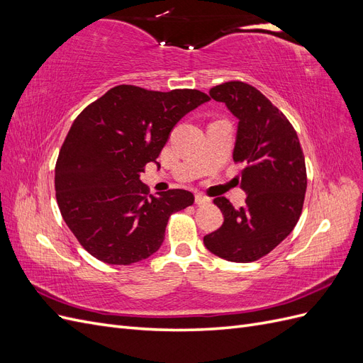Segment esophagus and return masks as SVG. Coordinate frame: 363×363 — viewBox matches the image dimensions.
Segmentation results:
<instances>
[{
    "instance_id": "esophagus-1",
    "label": "esophagus",
    "mask_w": 363,
    "mask_h": 363,
    "mask_svg": "<svg viewBox=\"0 0 363 363\" xmlns=\"http://www.w3.org/2000/svg\"><path fill=\"white\" fill-rule=\"evenodd\" d=\"M195 203L199 204V206H206V204L211 203V200H208L207 196H204L203 194H196L195 195Z\"/></svg>"
}]
</instances>
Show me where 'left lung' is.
Instances as JSON below:
<instances>
[{"label": "left lung", "mask_w": 363, "mask_h": 363, "mask_svg": "<svg viewBox=\"0 0 363 363\" xmlns=\"http://www.w3.org/2000/svg\"><path fill=\"white\" fill-rule=\"evenodd\" d=\"M208 95L239 119L233 160L245 164L240 188L247 199L238 211L225 196L213 200L224 223L204 236V245L228 262H255L298 223L307 188L304 155L288 118L256 87L227 82Z\"/></svg>", "instance_id": "left-lung-1"}]
</instances>
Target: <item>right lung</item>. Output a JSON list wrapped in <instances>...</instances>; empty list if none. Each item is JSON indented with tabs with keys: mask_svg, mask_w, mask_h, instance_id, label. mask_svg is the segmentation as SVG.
<instances>
[{
	"mask_svg": "<svg viewBox=\"0 0 363 363\" xmlns=\"http://www.w3.org/2000/svg\"><path fill=\"white\" fill-rule=\"evenodd\" d=\"M211 98L196 89L147 91L119 84L75 118L60 148L54 186L65 223L82 247L108 265H131L160 248L172 213L194 195H148L139 180L175 124ZM160 167V164H159Z\"/></svg>",
	"mask_w": 363,
	"mask_h": 363,
	"instance_id": "right-lung-1",
	"label": "right lung"
}]
</instances>
